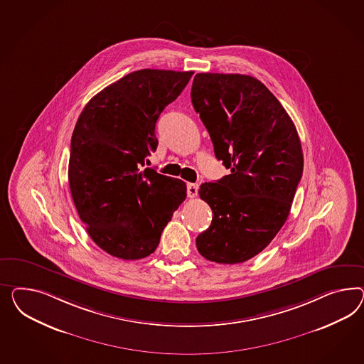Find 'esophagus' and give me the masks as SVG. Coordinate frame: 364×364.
Returning a JSON list of instances; mask_svg holds the SVG:
<instances>
[{"instance_id": "obj_1", "label": "esophagus", "mask_w": 364, "mask_h": 364, "mask_svg": "<svg viewBox=\"0 0 364 364\" xmlns=\"http://www.w3.org/2000/svg\"><path fill=\"white\" fill-rule=\"evenodd\" d=\"M197 192H198V186H197V184H192V183H188V184H187L188 197H191V198H193V197H196Z\"/></svg>"}]
</instances>
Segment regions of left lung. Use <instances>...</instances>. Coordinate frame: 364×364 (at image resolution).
<instances>
[{"label": "left lung", "mask_w": 364, "mask_h": 364, "mask_svg": "<svg viewBox=\"0 0 364 364\" xmlns=\"http://www.w3.org/2000/svg\"><path fill=\"white\" fill-rule=\"evenodd\" d=\"M192 105L230 169L200 186L213 212L196 246L217 264H240L261 253L284 226L304 172L293 120L264 83L241 74H196Z\"/></svg>", "instance_id": "left-lung-1"}]
</instances>
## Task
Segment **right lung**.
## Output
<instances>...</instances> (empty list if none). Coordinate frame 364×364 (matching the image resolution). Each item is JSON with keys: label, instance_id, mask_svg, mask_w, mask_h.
<instances>
[{"label": "right lung", "instance_id": "1", "mask_svg": "<svg viewBox=\"0 0 364 364\" xmlns=\"http://www.w3.org/2000/svg\"><path fill=\"white\" fill-rule=\"evenodd\" d=\"M193 71H134L102 90L71 136L69 184L91 240L111 256L140 259L187 197L183 180L141 169L156 151V122Z\"/></svg>", "mask_w": 364, "mask_h": 364}]
</instances>
